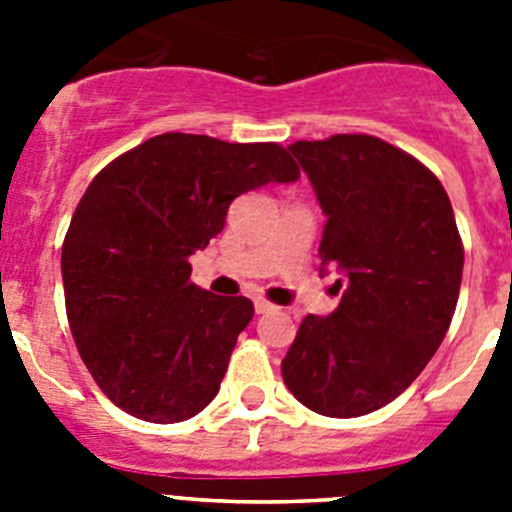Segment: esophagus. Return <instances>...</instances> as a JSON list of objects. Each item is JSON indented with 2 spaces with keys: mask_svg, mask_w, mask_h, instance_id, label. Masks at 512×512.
Segmentation results:
<instances>
[{
  "mask_svg": "<svg viewBox=\"0 0 512 512\" xmlns=\"http://www.w3.org/2000/svg\"><path fill=\"white\" fill-rule=\"evenodd\" d=\"M253 305H256V312H259V315H264V312L274 310V305H271L269 300H264V297H256V302H253Z\"/></svg>",
  "mask_w": 512,
  "mask_h": 512,
  "instance_id": "obj_1",
  "label": "esophagus"
}]
</instances>
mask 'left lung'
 <instances>
[{
    "mask_svg": "<svg viewBox=\"0 0 512 512\" xmlns=\"http://www.w3.org/2000/svg\"><path fill=\"white\" fill-rule=\"evenodd\" d=\"M289 151L328 217L320 261L343 279L336 310L300 323L282 377L305 408L359 418L408 390L441 346L464 246L436 174L387 140L330 135Z\"/></svg>",
    "mask_w": 512,
    "mask_h": 512,
    "instance_id": "8db88e82",
    "label": "left lung"
}]
</instances>
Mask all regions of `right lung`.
<instances>
[{"label": "right lung", "mask_w": 512, "mask_h": 512, "mask_svg": "<svg viewBox=\"0 0 512 512\" xmlns=\"http://www.w3.org/2000/svg\"><path fill=\"white\" fill-rule=\"evenodd\" d=\"M300 169L279 143L164 133L104 166L61 248L66 315L99 390L148 423H179L215 400L253 302L189 282V256L230 202Z\"/></svg>", "instance_id": "obj_1"}]
</instances>
